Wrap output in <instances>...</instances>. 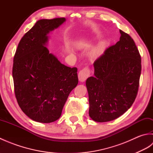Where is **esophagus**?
<instances>
[{"label": "esophagus", "instance_id": "1", "mask_svg": "<svg viewBox=\"0 0 153 153\" xmlns=\"http://www.w3.org/2000/svg\"><path fill=\"white\" fill-rule=\"evenodd\" d=\"M91 71L89 70V67H85L82 70L79 71L78 74V78L79 82H83L84 81H85L88 77L90 76Z\"/></svg>", "mask_w": 153, "mask_h": 153}]
</instances>
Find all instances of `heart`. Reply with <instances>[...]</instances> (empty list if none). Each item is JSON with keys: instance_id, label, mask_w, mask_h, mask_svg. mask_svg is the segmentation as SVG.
Listing matches in <instances>:
<instances>
[{"instance_id": "1", "label": "heart", "mask_w": 153, "mask_h": 153, "mask_svg": "<svg viewBox=\"0 0 153 153\" xmlns=\"http://www.w3.org/2000/svg\"><path fill=\"white\" fill-rule=\"evenodd\" d=\"M84 41H85V40H83V39L77 41L76 43V47L77 48L82 47L83 44L85 43ZM106 45H107V43L106 41H100L98 43V45H97L95 47V48L93 49V52L91 53V56L93 57H97V56H100V55H101L104 53V51H105L106 49ZM68 50L70 51V49L68 48Z\"/></svg>"}]
</instances>
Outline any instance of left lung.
Listing matches in <instances>:
<instances>
[{"instance_id":"obj_1","label":"left lung","mask_w":153,"mask_h":153,"mask_svg":"<svg viewBox=\"0 0 153 153\" xmlns=\"http://www.w3.org/2000/svg\"><path fill=\"white\" fill-rule=\"evenodd\" d=\"M120 33V41L95 61L94 76L86 81L89 114L95 122L118 118L130 108L137 97L141 56L134 39L122 30Z\"/></svg>"}]
</instances>
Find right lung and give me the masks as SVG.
<instances>
[{"label":"right lung","instance_id":"obj_1","mask_svg":"<svg viewBox=\"0 0 153 153\" xmlns=\"http://www.w3.org/2000/svg\"><path fill=\"white\" fill-rule=\"evenodd\" d=\"M65 21L64 18L38 20L22 38L14 55L16 98L22 111L35 122L51 123L59 118L78 83L77 68L62 64L45 47L47 35Z\"/></svg>","mask_w":153,"mask_h":153}]
</instances>
